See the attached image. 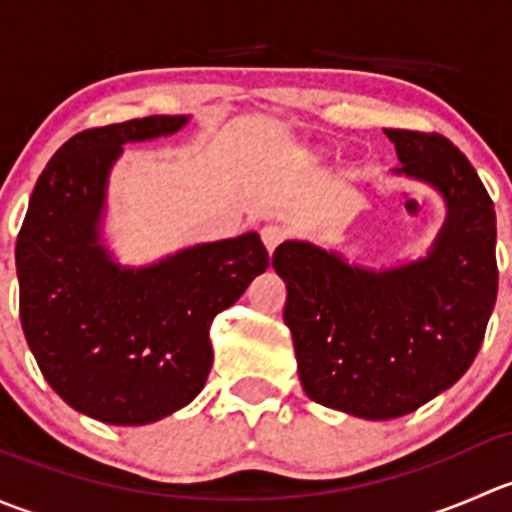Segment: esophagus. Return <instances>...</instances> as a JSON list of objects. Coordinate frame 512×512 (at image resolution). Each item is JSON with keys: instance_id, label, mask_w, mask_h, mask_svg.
<instances>
[{"instance_id": "esophagus-1", "label": "esophagus", "mask_w": 512, "mask_h": 512, "mask_svg": "<svg viewBox=\"0 0 512 512\" xmlns=\"http://www.w3.org/2000/svg\"><path fill=\"white\" fill-rule=\"evenodd\" d=\"M260 235H262V242H265V247L270 255L282 245V242L287 240V230L282 225H265L262 227Z\"/></svg>"}]
</instances>
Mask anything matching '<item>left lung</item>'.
<instances>
[{
	"instance_id": "left-lung-1",
	"label": "left lung",
	"mask_w": 512,
	"mask_h": 512,
	"mask_svg": "<svg viewBox=\"0 0 512 512\" xmlns=\"http://www.w3.org/2000/svg\"><path fill=\"white\" fill-rule=\"evenodd\" d=\"M396 173L433 185L446 223L423 260L391 270L287 240L272 267L299 381L317 404L371 421L399 418L456 384L476 359L498 294L495 210L468 158L441 133L386 128Z\"/></svg>"
}]
</instances>
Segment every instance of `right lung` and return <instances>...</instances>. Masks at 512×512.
I'll return each mask as SVG.
<instances>
[{"instance_id": "1", "label": "right lung", "mask_w": 512, "mask_h": 512, "mask_svg": "<svg viewBox=\"0 0 512 512\" xmlns=\"http://www.w3.org/2000/svg\"><path fill=\"white\" fill-rule=\"evenodd\" d=\"M188 116L89 128L34 185L17 237L19 319L41 374L81 414L143 426L188 406L213 366L210 324L270 267L257 232L121 267L98 237L123 143L170 136Z\"/></svg>"}]
</instances>
